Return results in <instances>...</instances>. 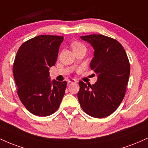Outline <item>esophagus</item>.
Returning <instances> with one entry per match:
<instances>
[{
    "instance_id": "obj_1",
    "label": "esophagus",
    "mask_w": 148,
    "mask_h": 148,
    "mask_svg": "<svg viewBox=\"0 0 148 148\" xmlns=\"http://www.w3.org/2000/svg\"><path fill=\"white\" fill-rule=\"evenodd\" d=\"M76 82H77V81H76V79H69V80H68V83H76Z\"/></svg>"
}]
</instances>
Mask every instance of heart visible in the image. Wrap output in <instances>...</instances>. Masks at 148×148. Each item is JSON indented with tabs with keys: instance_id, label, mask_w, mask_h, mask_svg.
I'll return each instance as SVG.
<instances>
[{
	"instance_id": "b5f03b06",
	"label": "heart",
	"mask_w": 148,
	"mask_h": 148,
	"mask_svg": "<svg viewBox=\"0 0 148 148\" xmlns=\"http://www.w3.org/2000/svg\"><path fill=\"white\" fill-rule=\"evenodd\" d=\"M71 47H72L73 50H74V49H78V48H79V47H84V45H83L82 43H81L80 42L74 41V42H72V44H71Z\"/></svg>"
}]
</instances>
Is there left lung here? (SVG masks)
<instances>
[{"mask_svg": "<svg viewBox=\"0 0 148 148\" xmlns=\"http://www.w3.org/2000/svg\"><path fill=\"white\" fill-rule=\"evenodd\" d=\"M81 38L94 48L90 67L98 74V79L94 85L80 81L78 99L87 114L105 118L118 108L125 97L130 64L124 48L115 39L102 34Z\"/></svg>", "mask_w": 148, "mask_h": 148, "instance_id": "1", "label": "left lung"}]
</instances>
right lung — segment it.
Segmentation results:
<instances>
[{
	"label": "right lung",
	"mask_w": 148,
	"mask_h": 148,
	"mask_svg": "<svg viewBox=\"0 0 148 148\" xmlns=\"http://www.w3.org/2000/svg\"><path fill=\"white\" fill-rule=\"evenodd\" d=\"M63 40L61 36H38L23 42L15 57L13 74L18 96L36 116L54 113L65 94L67 82H51L49 72L56 63Z\"/></svg>",
	"instance_id": "add662e5"
}]
</instances>
